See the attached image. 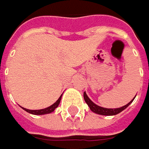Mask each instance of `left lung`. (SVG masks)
<instances>
[{"label":"left lung","instance_id":"1","mask_svg":"<svg viewBox=\"0 0 149 149\" xmlns=\"http://www.w3.org/2000/svg\"><path fill=\"white\" fill-rule=\"evenodd\" d=\"M135 98V97H134ZM133 98L132 101L130 102L129 103H127L126 105L123 106L121 108H119V109H105V108H102V107H100L97 104H95L91 100L90 98L87 97L86 93L84 92V99L86 102L87 103V105L90 107V109L92 112L96 113H98V114H102V115H115L119 113H120L121 111H123L124 109H125L134 100Z\"/></svg>","mask_w":149,"mask_h":149}]
</instances>
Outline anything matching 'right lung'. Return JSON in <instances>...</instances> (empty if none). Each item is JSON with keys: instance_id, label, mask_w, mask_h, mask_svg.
Instances as JSON below:
<instances>
[{"instance_id": "obj_1", "label": "right lung", "mask_w": 149, "mask_h": 149, "mask_svg": "<svg viewBox=\"0 0 149 149\" xmlns=\"http://www.w3.org/2000/svg\"><path fill=\"white\" fill-rule=\"evenodd\" d=\"M61 97H62V95L60 96V97L58 99V101L56 102H54L52 105H51L50 107L46 108V109H39V110H29V109H24V108H23V109H24V110H25L26 112H28V113H32V114H36V115H41V114L50 113H52V112L54 111L56 108H58V106L59 103H60V101H61Z\"/></svg>"}]
</instances>
